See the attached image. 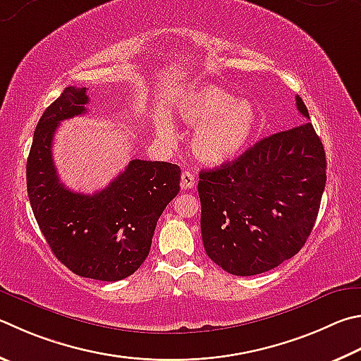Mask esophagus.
Segmentation results:
<instances>
[{
	"label": "esophagus",
	"mask_w": 361,
	"mask_h": 361,
	"mask_svg": "<svg viewBox=\"0 0 361 361\" xmlns=\"http://www.w3.org/2000/svg\"><path fill=\"white\" fill-rule=\"evenodd\" d=\"M195 186V175L189 170H183L181 173V188L183 189H192Z\"/></svg>",
	"instance_id": "obj_1"
}]
</instances>
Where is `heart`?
<instances>
[{"label":"heart","instance_id":"b5f03b06","mask_svg":"<svg viewBox=\"0 0 361 361\" xmlns=\"http://www.w3.org/2000/svg\"><path fill=\"white\" fill-rule=\"evenodd\" d=\"M176 116L197 128L191 139L195 158L208 166L237 159L252 142L259 128V110L252 102L237 99L214 85L188 88L181 93ZM164 135H172L167 121L158 124Z\"/></svg>","mask_w":361,"mask_h":361}]
</instances>
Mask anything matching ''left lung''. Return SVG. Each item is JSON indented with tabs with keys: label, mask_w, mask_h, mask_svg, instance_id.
<instances>
[{
	"label": "left lung",
	"mask_w": 361,
	"mask_h": 361,
	"mask_svg": "<svg viewBox=\"0 0 361 361\" xmlns=\"http://www.w3.org/2000/svg\"><path fill=\"white\" fill-rule=\"evenodd\" d=\"M297 109L310 114L297 96ZM325 149L310 121L259 140L232 162L202 170L203 247L214 264L254 276L293 257L316 222L326 181Z\"/></svg>",
	"instance_id": "1"
}]
</instances>
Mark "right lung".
<instances>
[{"mask_svg": "<svg viewBox=\"0 0 361 361\" xmlns=\"http://www.w3.org/2000/svg\"><path fill=\"white\" fill-rule=\"evenodd\" d=\"M87 88L68 87L39 120L26 161V189L51 252L72 273L120 281L147 259L164 208L180 191L176 164L134 159L94 194L74 192L58 178L51 142L58 124L87 114Z\"/></svg>", "mask_w": 361, "mask_h": 361, "instance_id": "right-lung-1", "label": "right lung"}]
</instances>
